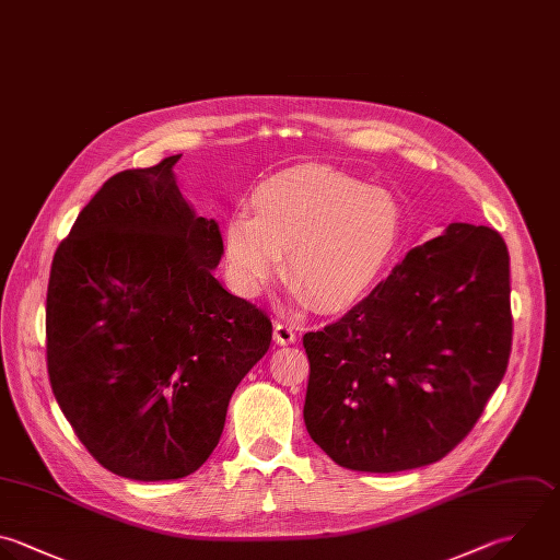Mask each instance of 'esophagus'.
Wrapping results in <instances>:
<instances>
[{
  "label": "esophagus",
  "instance_id": "1",
  "mask_svg": "<svg viewBox=\"0 0 560 560\" xmlns=\"http://www.w3.org/2000/svg\"><path fill=\"white\" fill-rule=\"evenodd\" d=\"M273 339H276V343H280V346H289V343H293L295 341V328L293 326H289V324H276L273 326Z\"/></svg>",
  "mask_w": 560,
  "mask_h": 560
}]
</instances>
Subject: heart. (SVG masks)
<instances>
[{"label":"heart","mask_w":560,"mask_h":560,"mask_svg":"<svg viewBox=\"0 0 560 560\" xmlns=\"http://www.w3.org/2000/svg\"><path fill=\"white\" fill-rule=\"evenodd\" d=\"M254 214L223 225V256L245 295L262 293L284 269L300 300L319 308L359 300L383 273L402 236V206L381 186L332 168H304L260 184Z\"/></svg>","instance_id":"obj_1"}]
</instances>
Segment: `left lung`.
<instances>
[{"label": "left lung", "mask_w": 560, "mask_h": 560, "mask_svg": "<svg viewBox=\"0 0 560 560\" xmlns=\"http://www.w3.org/2000/svg\"><path fill=\"white\" fill-rule=\"evenodd\" d=\"M510 258L490 228L448 223L352 306L304 335V422L339 466L398 472L453 451L510 357Z\"/></svg>", "instance_id": "8db88e82"}]
</instances>
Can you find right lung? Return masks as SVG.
Returning a JSON list of instances; mask_svg holds the SVG:
<instances>
[{"instance_id": "obj_1", "label": "right lung", "mask_w": 560, "mask_h": 560, "mask_svg": "<svg viewBox=\"0 0 560 560\" xmlns=\"http://www.w3.org/2000/svg\"><path fill=\"white\" fill-rule=\"evenodd\" d=\"M182 155L105 182L59 245L48 284V374L88 451L138 481L195 472L271 343V319L214 269L223 238L182 197Z\"/></svg>"}]
</instances>
